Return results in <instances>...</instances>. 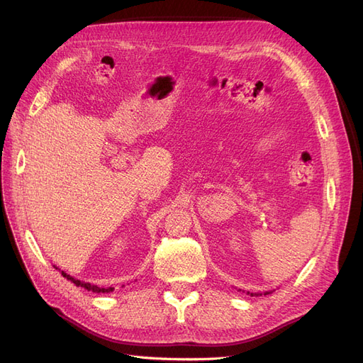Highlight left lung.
Returning <instances> with one entry per match:
<instances>
[{"label": "left lung", "mask_w": 363, "mask_h": 363, "mask_svg": "<svg viewBox=\"0 0 363 363\" xmlns=\"http://www.w3.org/2000/svg\"><path fill=\"white\" fill-rule=\"evenodd\" d=\"M248 294H250V292H248ZM267 294H268V292H265V295H267ZM251 295H259V294H251Z\"/></svg>", "instance_id": "8db88e82"}]
</instances>
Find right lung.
Returning <instances> with one entry per match:
<instances>
[{"instance_id":"obj_1","label":"right lung","mask_w":363,"mask_h":363,"mask_svg":"<svg viewBox=\"0 0 363 363\" xmlns=\"http://www.w3.org/2000/svg\"><path fill=\"white\" fill-rule=\"evenodd\" d=\"M62 276L67 279V280H71L75 286H82V288H84V289H87V291H92V292H96V294H100V292H112L113 291V288H100V286H95V284H91V283H84V281H80V280H77V279H74V277H71V276H68L67 272H63L62 271Z\"/></svg>"}]
</instances>
